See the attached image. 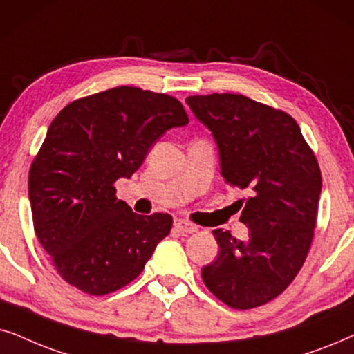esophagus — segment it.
Listing matches in <instances>:
<instances>
[{"label": "esophagus", "instance_id": "1", "mask_svg": "<svg viewBox=\"0 0 354 354\" xmlns=\"http://www.w3.org/2000/svg\"><path fill=\"white\" fill-rule=\"evenodd\" d=\"M173 228L176 230L178 233L185 234V233H194L196 232V226L189 223V221H185V220H174L173 221Z\"/></svg>", "mask_w": 354, "mask_h": 354}]
</instances>
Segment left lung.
<instances>
[{
	"instance_id": "1",
	"label": "left lung",
	"mask_w": 354,
	"mask_h": 354,
	"mask_svg": "<svg viewBox=\"0 0 354 354\" xmlns=\"http://www.w3.org/2000/svg\"><path fill=\"white\" fill-rule=\"evenodd\" d=\"M186 103L214 136L226 185L249 192L239 218L249 238L214 230L220 251L202 280L230 308H257L286 290L308 256L322 189L319 163L288 113L236 93Z\"/></svg>"
}]
</instances>
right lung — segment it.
<instances>
[{
    "mask_svg": "<svg viewBox=\"0 0 354 354\" xmlns=\"http://www.w3.org/2000/svg\"><path fill=\"white\" fill-rule=\"evenodd\" d=\"M187 122L176 98L128 86L79 98L51 121L30 167L29 199L37 238L69 285L102 296L144 270L173 218L134 214L113 185Z\"/></svg>",
    "mask_w": 354,
    "mask_h": 354,
    "instance_id": "right-lung-1",
    "label": "right lung"
}]
</instances>
